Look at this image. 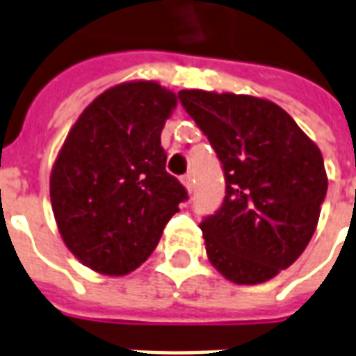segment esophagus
Wrapping results in <instances>:
<instances>
[{"instance_id": "esophagus-1", "label": "esophagus", "mask_w": 356, "mask_h": 356, "mask_svg": "<svg viewBox=\"0 0 356 356\" xmlns=\"http://www.w3.org/2000/svg\"><path fill=\"white\" fill-rule=\"evenodd\" d=\"M181 183L186 186L188 192H193V175L192 173H186V175H183V177H181Z\"/></svg>"}]
</instances>
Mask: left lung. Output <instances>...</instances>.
<instances>
[{"label": "left lung", "instance_id": "8db88e82", "mask_svg": "<svg viewBox=\"0 0 356 356\" xmlns=\"http://www.w3.org/2000/svg\"><path fill=\"white\" fill-rule=\"evenodd\" d=\"M177 97L225 175L223 203L199 225L208 259L234 283L274 278L313 238L327 193L322 153L268 100L199 89Z\"/></svg>", "mask_w": 356, "mask_h": 356}]
</instances>
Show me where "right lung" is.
I'll use <instances>...</instances> for the list:
<instances>
[{
  "label": "right lung",
  "instance_id": "right-lung-1",
  "mask_svg": "<svg viewBox=\"0 0 356 356\" xmlns=\"http://www.w3.org/2000/svg\"><path fill=\"white\" fill-rule=\"evenodd\" d=\"M175 95L155 82L108 89L80 115L51 173V203L69 250L122 276L155 250L186 188L166 172L161 131Z\"/></svg>",
  "mask_w": 356,
  "mask_h": 356
}]
</instances>
